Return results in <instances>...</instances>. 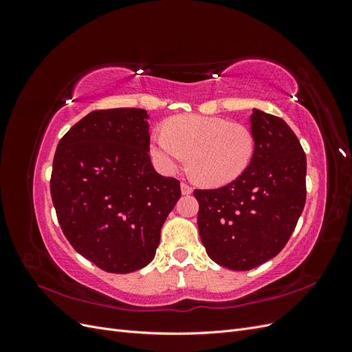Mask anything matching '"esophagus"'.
Wrapping results in <instances>:
<instances>
[{
	"label": "esophagus",
	"mask_w": 352,
	"mask_h": 352,
	"mask_svg": "<svg viewBox=\"0 0 352 352\" xmlns=\"http://www.w3.org/2000/svg\"><path fill=\"white\" fill-rule=\"evenodd\" d=\"M180 190H182L184 195H189V194H192V186H189L188 184L182 182L180 184Z\"/></svg>",
	"instance_id": "34e87169"
}]
</instances>
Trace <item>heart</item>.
Returning a JSON list of instances; mask_svg holds the SVG:
<instances>
[{
    "mask_svg": "<svg viewBox=\"0 0 352 352\" xmlns=\"http://www.w3.org/2000/svg\"><path fill=\"white\" fill-rule=\"evenodd\" d=\"M254 150V136L245 126L199 114L172 117L150 141V155L160 172L173 175L188 158L190 175L208 186L238 179L248 168Z\"/></svg>",
    "mask_w": 352,
    "mask_h": 352,
    "instance_id": "b5f03b06",
    "label": "heart"
}]
</instances>
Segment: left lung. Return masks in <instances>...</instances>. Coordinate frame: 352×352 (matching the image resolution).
Returning <instances> with one entry per match:
<instances>
[{
    "mask_svg": "<svg viewBox=\"0 0 352 352\" xmlns=\"http://www.w3.org/2000/svg\"><path fill=\"white\" fill-rule=\"evenodd\" d=\"M255 150L248 168L217 189H195L198 230L208 257L230 270H251L276 257L305 206L307 158L285 120L254 109Z\"/></svg>",
    "mask_w": 352,
    "mask_h": 352,
    "instance_id": "8db88e82",
    "label": "left lung"
}]
</instances>
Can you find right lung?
<instances>
[{"mask_svg": "<svg viewBox=\"0 0 352 352\" xmlns=\"http://www.w3.org/2000/svg\"><path fill=\"white\" fill-rule=\"evenodd\" d=\"M142 109L98 110L61 138L52 162L51 198L67 241L109 273L150 263L160 232L180 198L175 177L155 172Z\"/></svg>", "mask_w": 352, "mask_h": 352, "instance_id": "add662e5", "label": "right lung"}]
</instances>
